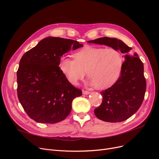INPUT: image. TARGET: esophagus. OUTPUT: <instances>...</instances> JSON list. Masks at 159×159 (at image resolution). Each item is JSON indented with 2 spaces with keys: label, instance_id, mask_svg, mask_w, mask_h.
Instances as JSON below:
<instances>
[{
  "label": "esophagus",
  "instance_id": "34e87169",
  "mask_svg": "<svg viewBox=\"0 0 159 159\" xmlns=\"http://www.w3.org/2000/svg\"><path fill=\"white\" fill-rule=\"evenodd\" d=\"M82 93H83V94L87 95V94H89L90 92H89V91H87V90H83V91H82Z\"/></svg>",
  "mask_w": 159,
  "mask_h": 159
}]
</instances>
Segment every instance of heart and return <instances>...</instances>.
Wrapping results in <instances>:
<instances>
[{
  "label": "heart",
  "mask_w": 159,
  "mask_h": 159,
  "mask_svg": "<svg viewBox=\"0 0 159 159\" xmlns=\"http://www.w3.org/2000/svg\"><path fill=\"white\" fill-rule=\"evenodd\" d=\"M74 59L61 56L59 68L69 82L78 85L88 71L91 84L103 89L116 82L123 66L121 52L114 48L86 46L74 54Z\"/></svg>",
  "instance_id": "b5f03b06"
}]
</instances>
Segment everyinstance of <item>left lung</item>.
Wrapping results in <instances>:
<instances>
[{
  "label": "left lung",
  "instance_id": "obj_1",
  "mask_svg": "<svg viewBox=\"0 0 159 159\" xmlns=\"http://www.w3.org/2000/svg\"><path fill=\"white\" fill-rule=\"evenodd\" d=\"M88 42L114 48L125 54L120 77L111 87L101 91L102 103L95 109L94 113L106 122L127 120L137 111L145 98L147 84L143 63L136 52L131 53L132 48L117 38L103 37Z\"/></svg>",
  "mask_w": 159,
  "mask_h": 159
}]
</instances>
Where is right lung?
<instances>
[{
    "instance_id": "obj_1",
    "label": "right lung",
    "mask_w": 159,
    "mask_h": 159,
    "mask_svg": "<svg viewBox=\"0 0 159 159\" xmlns=\"http://www.w3.org/2000/svg\"><path fill=\"white\" fill-rule=\"evenodd\" d=\"M82 46L75 40L48 37L22 56L17 71V95L32 119L56 123L68 116L72 101L82 91L69 82L59 61L65 53Z\"/></svg>"
}]
</instances>
